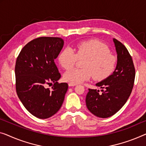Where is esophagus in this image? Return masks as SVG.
I'll return each mask as SVG.
<instances>
[{
    "instance_id": "esophagus-1",
    "label": "esophagus",
    "mask_w": 146,
    "mask_h": 146,
    "mask_svg": "<svg viewBox=\"0 0 146 146\" xmlns=\"http://www.w3.org/2000/svg\"><path fill=\"white\" fill-rule=\"evenodd\" d=\"M68 84H69V86H75V85H76V84L70 83V82H69V83Z\"/></svg>"
}]
</instances>
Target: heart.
<instances>
[{
	"instance_id": "b5f03b06",
	"label": "heart",
	"mask_w": 146,
	"mask_h": 146,
	"mask_svg": "<svg viewBox=\"0 0 146 146\" xmlns=\"http://www.w3.org/2000/svg\"><path fill=\"white\" fill-rule=\"evenodd\" d=\"M78 60H84L82 68L66 71L64 75L66 82L77 84L92 77L96 80H103L114 73L117 64L116 57L110 54L108 46L97 40L78 43L75 52L71 48H65L58 56L60 66L65 69L72 68Z\"/></svg>"
}]
</instances>
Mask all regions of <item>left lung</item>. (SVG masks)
I'll use <instances>...</instances> for the list:
<instances>
[{"instance_id": "1", "label": "left lung", "mask_w": 146, "mask_h": 146, "mask_svg": "<svg viewBox=\"0 0 146 146\" xmlns=\"http://www.w3.org/2000/svg\"><path fill=\"white\" fill-rule=\"evenodd\" d=\"M117 53V64L110 77L96 85L102 88L88 89L86 96L88 110L96 116L108 118L116 113L125 105L131 94L135 79L134 63L127 48L113 38Z\"/></svg>"}]
</instances>
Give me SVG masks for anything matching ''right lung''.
I'll return each instance as SVG.
<instances>
[{"label":"right lung","instance_id":"add662e5","mask_svg":"<svg viewBox=\"0 0 146 146\" xmlns=\"http://www.w3.org/2000/svg\"><path fill=\"white\" fill-rule=\"evenodd\" d=\"M63 46L62 38L41 36L28 42L17 58L15 75L17 96L26 110L37 118L52 117L64 102L68 84L58 82L61 75L54 62ZM52 83L51 89L45 87Z\"/></svg>","mask_w":146,"mask_h":146}]
</instances>
